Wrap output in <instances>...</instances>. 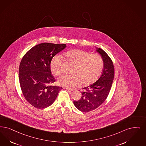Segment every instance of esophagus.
<instances>
[{
  "label": "esophagus",
  "mask_w": 146,
  "mask_h": 146,
  "mask_svg": "<svg viewBox=\"0 0 146 146\" xmlns=\"http://www.w3.org/2000/svg\"><path fill=\"white\" fill-rule=\"evenodd\" d=\"M66 90H68V91H74V90H73V89H70V88H66Z\"/></svg>",
  "instance_id": "esophagus-1"
}]
</instances>
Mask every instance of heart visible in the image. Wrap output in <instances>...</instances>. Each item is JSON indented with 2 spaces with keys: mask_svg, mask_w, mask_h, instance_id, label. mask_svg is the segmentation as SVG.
<instances>
[{
  "mask_svg": "<svg viewBox=\"0 0 146 146\" xmlns=\"http://www.w3.org/2000/svg\"><path fill=\"white\" fill-rule=\"evenodd\" d=\"M64 56L73 66L70 71L72 74L59 78L58 83L60 86L69 88H74L80 83L83 86H88L97 81L102 73L104 62L99 54L75 49L66 52ZM62 64V59L60 55L54 56L50 60V70L55 76L61 74Z\"/></svg>",
  "mask_w": 146,
  "mask_h": 146,
  "instance_id": "obj_1",
  "label": "heart"
}]
</instances>
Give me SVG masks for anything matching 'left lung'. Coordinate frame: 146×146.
<instances>
[{
    "instance_id": "1",
    "label": "left lung",
    "mask_w": 146,
    "mask_h": 146,
    "mask_svg": "<svg viewBox=\"0 0 146 146\" xmlns=\"http://www.w3.org/2000/svg\"><path fill=\"white\" fill-rule=\"evenodd\" d=\"M96 51L100 54L104 62L102 74L97 82L90 86L82 88L81 98L74 101V104L80 111L88 112L102 105L108 97L114 78L115 69L111 58L101 48Z\"/></svg>"
}]
</instances>
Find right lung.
Here are the masks:
<instances>
[{
	"label": "right lung",
	"instance_id": "add662e5",
	"mask_svg": "<svg viewBox=\"0 0 146 146\" xmlns=\"http://www.w3.org/2000/svg\"><path fill=\"white\" fill-rule=\"evenodd\" d=\"M66 44L42 43L31 48L24 55L19 67L20 86L24 98L37 109L52 105L62 88L52 86L55 79L50 62Z\"/></svg>",
	"mask_w": 146,
	"mask_h": 146
}]
</instances>
